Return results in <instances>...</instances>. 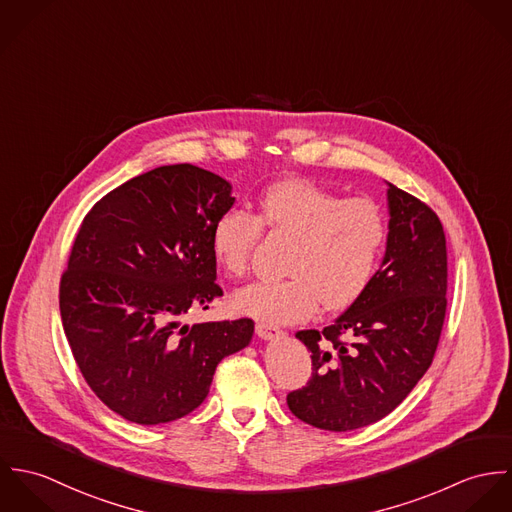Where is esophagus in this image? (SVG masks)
Segmentation results:
<instances>
[{"label": "esophagus", "instance_id": "esophagus-1", "mask_svg": "<svg viewBox=\"0 0 512 512\" xmlns=\"http://www.w3.org/2000/svg\"><path fill=\"white\" fill-rule=\"evenodd\" d=\"M256 333L260 339H266V341H272V339H278L282 335V331L276 327V325H270V323H256Z\"/></svg>", "mask_w": 512, "mask_h": 512}]
</instances>
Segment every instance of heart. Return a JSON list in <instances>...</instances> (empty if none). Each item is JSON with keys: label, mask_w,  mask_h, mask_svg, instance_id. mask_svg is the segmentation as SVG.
Instances as JSON below:
<instances>
[{"label": "heart", "mask_w": 512, "mask_h": 512, "mask_svg": "<svg viewBox=\"0 0 512 512\" xmlns=\"http://www.w3.org/2000/svg\"><path fill=\"white\" fill-rule=\"evenodd\" d=\"M262 226L292 238L284 280L254 284L236 293L234 307L246 315L293 323L327 309H343L370 286L380 264L388 222L370 199H343L315 183L284 179L258 199V215L222 213L211 232L213 256L230 276H242Z\"/></svg>", "instance_id": "1"}]
</instances>
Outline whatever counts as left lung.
<instances>
[{"mask_svg":"<svg viewBox=\"0 0 512 512\" xmlns=\"http://www.w3.org/2000/svg\"><path fill=\"white\" fill-rule=\"evenodd\" d=\"M386 185L388 240L370 286L333 325L295 335L313 366L309 382L288 394V406L319 430L349 432L382 420L438 349L447 305L443 226L428 205Z\"/></svg>","mask_w":512,"mask_h":512,"instance_id":"left-lung-1","label":"left lung"}]
</instances>
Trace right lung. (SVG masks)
<instances>
[{
  "instance_id": "1",
  "label": "right lung",
  "mask_w": 512,
  "mask_h": 512,
  "mask_svg": "<svg viewBox=\"0 0 512 512\" xmlns=\"http://www.w3.org/2000/svg\"><path fill=\"white\" fill-rule=\"evenodd\" d=\"M232 185L191 163L163 165L102 197L74 238L61 317L92 392L128 422L199 408L217 365L248 347L252 319L183 325L222 295L211 232Z\"/></svg>"
}]
</instances>
